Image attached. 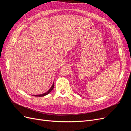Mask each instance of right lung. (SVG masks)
Wrapping results in <instances>:
<instances>
[{"label": "right lung", "mask_w": 131, "mask_h": 131, "mask_svg": "<svg viewBox=\"0 0 131 131\" xmlns=\"http://www.w3.org/2000/svg\"><path fill=\"white\" fill-rule=\"evenodd\" d=\"M53 88H54V84L53 83V84H52V86H51V88H50V89L47 91V92H46V93H43V94H39V95H34V96H35V97H43V96H46V95H47V94H48L51 91H52L53 89Z\"/></svg>", "instance_id": "add662e5"}]
</instances>
